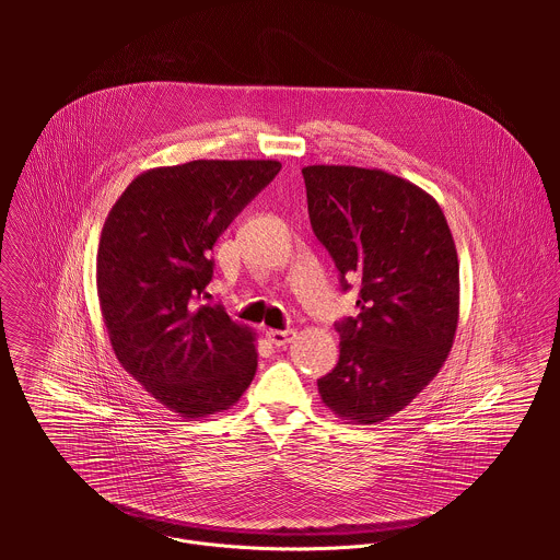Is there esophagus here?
Listing matches in <instances>:
<instances>
[{"mask_svg": "<svg viewBox=\"0 0 560 560\" xmlns=\"http://www.w3.org/2000/svg\"><path fill=\"white\" fill-rule=\"evenodd\" d=\"M295 338V329H269L267 340L276 347H284Z\"/></svg>", "mask_w": 560, "mask_h": 560, "instance_id": "1", "label": "esophagus"}]
</instances>
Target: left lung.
<instances>
[{
  "label": "left lung",
  "instance_id": "obj_1",
  "mask_svg": "<svg viewBox=\"0 0 560 560\" xmlns=\"http://www.w3.org/2000/svg\"><path fill=\"white\" fill-rule=\"evenodd\" d=\"M308 213L342 289L360 282L358 317L336 325L340 358L320 400L347 424H380L444 366L459 323V258L431 194L397 174L306 165Z\"/></svg>",
  "mask_w": 560,
  "mask_h": 560
}]
</instances>
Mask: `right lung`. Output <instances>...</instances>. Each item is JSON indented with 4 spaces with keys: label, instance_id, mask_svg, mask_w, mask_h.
<instances>
[{
    "label": "right lung",
    "instance_id": "add662e5",
    "mask_svg": "<svg viewBox=\"0 0 560 560\" xmlns=\"http://www.w3.org/2000/svg\"><path fill=\"white\" fill-rule=\"evenodd\" d=\"M280 167L276 160L151 167L105 218L96 295L112 351L153 399L187 420L231 409L254 380V329L196 300L211 282L215 241Z\"/></svg>",
    "mask_w": 560,
    "mask_h": 560
}]
</instances>
